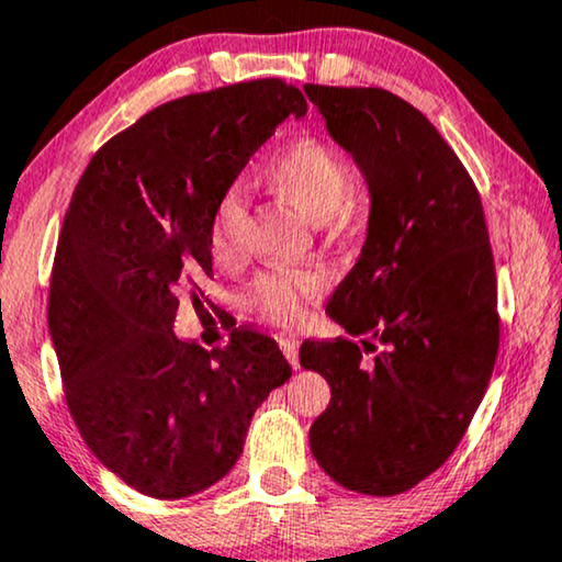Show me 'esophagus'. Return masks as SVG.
Segmentation results:
<instances>
[{
	"label": "esophagus",
	"instance_id": "esophagus-1",
	"mask_svg": "<svg viewBox=\"0 0 562 562\" xmlns=\"http://www.w3.org/2000/svg\"><path fill=\"white\" fill-rule=\"evenodd\" d=\"M279 345H281L283 356L289 358V363L294 366V368H299V340H296V337H289V335H283L281 340H279Z\"/></svg>",
	"mask_w": 562,
	"mask_h": 562
}]
</instances>
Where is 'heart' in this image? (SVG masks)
<instances>
[{
    "label": "heart",
    "instance_id": "heart-1",
    "mask_svg": "<svg viewBox=\"0 0 562 562\" xmlns=\"http://www.w3.org/2000/svg\"><path fill=\"white\" fill-rule=\"evenodd\" d=\"M263 176L271 187L291 199L314 222L348 220L352 214L356 168L345 156L319 137H296L266 160ZM250 227L248 199L237 187L222 191L214 202L210 222V250L217 263H235L243 252ZM322 286V273L314 268L276 266L260 271L248 286V299L271 322H294L304 304Z\"/></svg>",
    "mask_w": 562,
    "mask_h": 562
}]
</instances>
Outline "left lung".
<instances>
[{
	"instance_id": "left-lung-1",
	"label": "left lung",
	"mask_w": 562,
	"mask_h": 562,
	"mask_svg": "<svg viewBox=\"0 0 562 562\" xmlns=\"http://www.w3.org/2000/svg\"><path fill=\"white\" fill-rule=\"evenodd\" d=\"M304 91L371 189L363 252L327 302L350 337L299 350L333 389L310 429L312 452L340 486L396 496L456 452L494 371L486 217L456 150L406 99L379 87Z\"/></svg>"
}]
</instances>
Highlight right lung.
I'll list each match as a JSON object with an SVG mask.
<instances>
[{
    "instance_id": "1",
    "label": "right lung",
    "mask_w": 562,
    "mask_h": 562,
    "mask_svg": "<svg viewBox=\"0 0 562 562\" xmlns=\"http://www.w3.org/2000/svg\"><path fill=\"white\" fill-rule=\"evenodd\" d=\"M289 114L306 99L283 79L171 99L110 137L74 189L48 294L64 396L89 450L145 496L217 483L291 375L258 329L212 352L171 329L212 276L214 202Z\"/></svg>"
}]
</instances>
